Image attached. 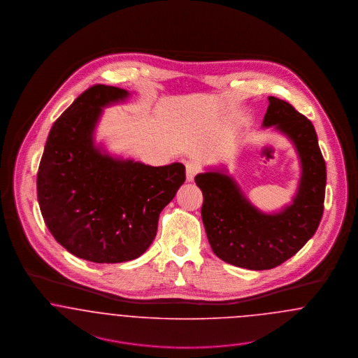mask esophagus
Returning a JSON list of instances; mask_svg holds the SVG:
<instances>
[{"mask_svg":"<svg viewBox=\"0 0 358 358\" xmlns=\"http://www.w3.org/2000/svg\"><path fill=\"white\" fill-rule=\"evenodd\" d=\"M198 172H199V167L195 163H191V162L186 163V178L188 182H192Z\"/></svg>","mask_w":358,"mask_h":358,"instance_id":"34e87169","label":"esophagus"}]
</instances>
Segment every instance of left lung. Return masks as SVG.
I'll list each match as a JSON object with an SVG mask.
<instances>
[{
	"instance_id": "1",
	"label": "left lung",
	"mask_w": 358,
	"mask_h": 358,
	"mask_svg": "<svg viewBox=\"0 0 358 358\" xmlns=\"http://www.w3.org/2000/svg\"><path fill=\"white\" fill-rule=\"evenodd\" d=\"M264 128L285 134L301 159L298 191L289 206L266 214L245 198L225 169L195 176L202 189V221L213 252L225 263L271 269L296 255L314 236L323 214L326 164L314 125L288 102L268 96Z\"/></svg>"
}]
</instances>
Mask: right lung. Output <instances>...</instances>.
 <instances>
[{
	"label": "right lung",
	"instance_id": "obj_1",
	"mask_svg": "<svg viewBox=\"0 0 358 358\" xmlns=\"http://www.w3.org/2000/svg\"><path fill=\"white\" fill-rule=\"evenodd\" d=\"M129 96L95 85L54 122L38 171V201L59 244L96 264L131 262L155 240L162 210L186 180L182 163L152 167L94 144L102 108Z\"/></svg>",
	"mask_w": 358,
	"mask_h": 358
}]
</instances>
